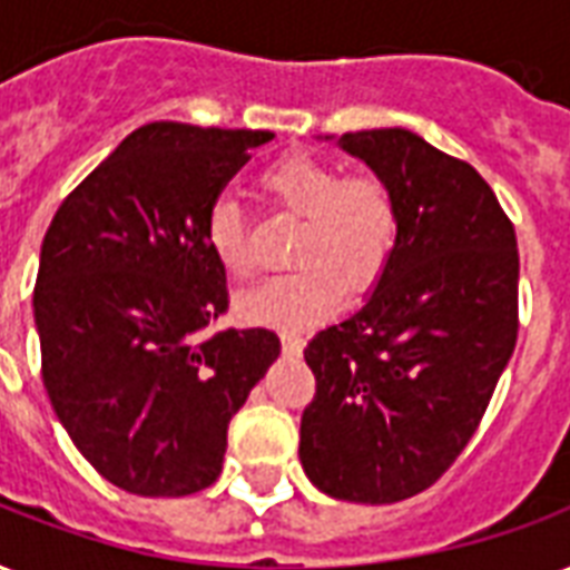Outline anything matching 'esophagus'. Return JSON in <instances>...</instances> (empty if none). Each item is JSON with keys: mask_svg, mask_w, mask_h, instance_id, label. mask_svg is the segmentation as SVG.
<instances>
[{"mask_svg": "<svg viewBox=\"0 0 570 570\" xmlns=\"http://www.w3.org/2000/svg\"><path fill=\"white\" fill-rule=\"evenodd\" d=\"M281 347H284L286 356H298V353L305 350V338L296 335V332H284V335H281Z\"/></svg>", "mask_w": 570, "mask_h": 570, "instance_id": "1", "label": "esophagus"}]
</instances>
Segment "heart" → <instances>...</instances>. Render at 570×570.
I'll list each match as a JSON object with an SVG mask.
<instances>
[{
    "label": "heart",
    "mask_w": 570,
    "mask_h": 570,
    "mask_svg": "<svg viewBox=\"0 0 570 570\" xmlns=\"http://www.w3.org/2000/svg\"><path fill=\"white\" fill-rule=\"evenodd\" d=\"M263 193L286 214L302 217L289 259L296 272L277 274L238 296L244 323L307 328L332 317L344 293L362 298L381 284L399 244V208L390 187L371 171L344 175L317 154H286L263 171ZM205 242L223 272L244 281L256 268L244 210L217 196L205 210Z\"/></svg>",
    "instance_id": "heart-1"
}]
</instances>
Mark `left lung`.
Instances as JSON below:
<instances>
[{"label": "left lung", "mask_w": 570, "mask_h": 570, "mask_svg": "<svg viewBox=\"0 0 570 570\" xmlns=\"http://www.w3.org/2000/svg\"><path fill=\"white\" fill-rule=\"evenodd\" d=\"M338 145L390 187L399 244L365 305L307 341L317 392L298 459L332 499L392 504L478 432L517 347L520 253L492 187L456 156L399 126Z\"/></svg>", "instance_id": "obj_1"}]
</instances>
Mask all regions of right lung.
<instances>
[{
  "instance_id": "obj_1",
  "label": "right lung",
  "mask_w": 570,
  "mask_h": 570,
  "mask_svg": "<svg viewBox=\"0 0 570 570\" xmlns=\"http://www.w3.org/2000/svg\"><path fill=\"white\" fill-rule=\"evenodd\" d=\"M272 138L141 126L71 189L41 242L45 390L83 459L132 495L178 499L220 478L229 420L281 356L268 328L208 332L229 289L202 229Z\"/></svg>"
}]
</instances>
